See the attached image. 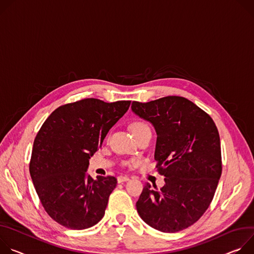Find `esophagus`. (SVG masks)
<instances>
[{
  "label": "esophagus",
  "mask_w": 254,
  "mask_h": 254,
  "mask_svg": "<svg viewBox=\"0 0 254 254\" xmlns=\"http://www.w3.org/2000/svg\"><path fill=\"white\" fill-rule=\"evenodd\" d=\"M117 181H118V183L120 184V183H123V182H127V181H129V178H128L127 176H119V177H118V179H117Z\"/></svg>",
  "instance_id": "1"
}]
</instances>
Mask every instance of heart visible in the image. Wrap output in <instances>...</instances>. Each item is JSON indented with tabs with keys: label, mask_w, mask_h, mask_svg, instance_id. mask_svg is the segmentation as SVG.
Instances as JSON below:
<instances>
[{
	"label": "heart",
	"mask_w": 254,
	"mask_h": 254,
	"mask_svg": "<svg viewBox=\"0 0 254 254\" xmlns=\"http://www.w3.org/2000/svg\"><path fill=\"white\" fill-rule=\"evenodd\" d=\"M148 128H149L148 125L145 124V123L142 122V121H135V122H133V123L131 124V130H132L134 136L137 135V134H139L140 132H142V131L148 129Z\"/></svg>",
	"instance_id": "b5f03b06"
}]
</instances>
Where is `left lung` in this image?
Returning <instances> with one entry per match:
<instances>
[{
  "instance_id": "left-lung-1",
  "label": "left lung",
  "mask_w": 254,
  "mask_h": 254,
  "mask_svg": "<svg viewBox=\"0 0 254 254\" xmlns=\"http://www.w3.org/2000/svg\"><path fill=\"white\" fill-rule=\"evenodd\" d=\"M131 109L154 126V159L165 177L161 189L144 186L137 212L161 232L184 230L202 217L215 194L222 174L218 129L205 111L183 97L134 101Z\"/></svg>"
}]
</instances>
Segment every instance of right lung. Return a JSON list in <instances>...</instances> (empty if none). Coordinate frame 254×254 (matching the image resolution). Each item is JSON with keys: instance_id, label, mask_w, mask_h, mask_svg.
Returning a JSON list of instances; mask_svg holds the SVG:
<instances>
[{"instance_id": "add662e5", "label": "right lung", "mask_w": 254, "mask_h": 254, "mask_svg": "<svg viewBox=\"0 0 254 254\" xmlns=\"http://www.w3.org/2000/svg\"><path fill=\"white\" fill-rule=\"evenodd\" d=\"M131 101L106 103L83 99L55 109L38 131L29 164L30 176L47 214L63 226L82 230L105 215L114 177L87 175L89 159Z\"/></svg>"}]
</instances>
